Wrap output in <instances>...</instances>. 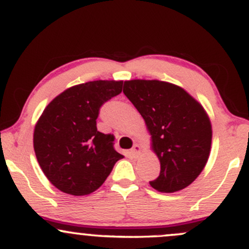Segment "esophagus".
Segmentation results:
<instances>
[{
	"mask_svg": "<svg viewBox=\"0 0 249 249\" xmlns=\"http://www.w3.org/2000/svg\"><path fill=\"white\" fill-rule=\"evenodd\" d=\"M141 152H142V146H141V145H139V144H134L133 147H132V150H131V154H132L134 158H136V157H138L139 154H141Z\"/></svg>",
	"mask_w": 249,
	"mask_h": 249,
	"instance_id": "esophagus-1",
	"label": "esophagus"
}]
</instances>
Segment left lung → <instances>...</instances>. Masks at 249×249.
I'll return each mask as SVG.
<instances>
[{"label":"left lung","instance_id":"obj_1","mask_svg":"<svg viewBox=\"0 0 249 249\" xmlns=\"http://www.w3.org/2000/svg\"><path fill=\"white\" fill-rule=\"evenodd\" d=\"M123 92L145 121L160 161V174L151 186L162 193L190 186L211 153L212 124L204 107L182 88L157 79L125 81Z\"/></svg>","mask_w":249,"mask_h":249}]
</instances>
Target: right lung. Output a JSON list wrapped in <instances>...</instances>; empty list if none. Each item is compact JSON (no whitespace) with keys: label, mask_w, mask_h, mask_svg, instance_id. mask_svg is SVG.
Returning a JSON list of instances; mask_svg holds the SVG:
<instances>
[{"label":"right lung","mask_w":249,"mask_h":249,"mask_svg":"<svg viewBox=\"0 0 249 249\" xmlns=\"http://www.w3.org/2000/svg\"><path fill=\"white\" fill-rule=\"evenodd\" d=\"M123 81L73 85L51 101L34 130V150L43 173L56 188L88 196L102 186L123 154L113 136L97 131L99 107L122 92Z\"/></svg>","instance_id":"add662e5"}]
</instances>
